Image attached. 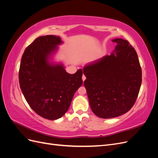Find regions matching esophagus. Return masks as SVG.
<instances>
[{"instance_id":"34e87169","label":"esophagus","mask_w":158,"mask_h":158,"mask_svg":"<svg viewBox=\"0 0 158 158\" xmlns=\"http://www.w3.org/2000/svg\"><path fill=\"white\" fill-rule=\"evenodd\" d=\"M85 78H85V75H84V74H83V76H82V80H83V82H84V81L85 80Z\"/></svg>"}]
</instances>
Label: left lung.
<instances>
[{"mask_svg": "<svg viewBox=\"0 0 158 158\" xmlns=\"http://www.w3.org/2000/svg\"><path fill=\"white\" fill-rule=\"evenodd\" d=\"M110 55L84 66V86L93 113L103 118L126 113L135 103L142 83V69L135 49L116 38Z\"/></svg>", "mask_w": 158, "mask_h": 158, "instance_id": "8db88e82", "label": "left lung"}]
</instances>
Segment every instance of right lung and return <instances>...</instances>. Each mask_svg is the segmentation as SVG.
Returning <instances> with one entry per match:
<instances>
[{
	"mask_svg": "<svg viewBox=\"0 0 158 158\" xmlns=\"http://www.w3.org/2000/svg\"><path fill=\"white\" fill-rule=\"evenodd\" d=\"M62 44L56 35L36 38L25 49L19 70L20 86L26 102L37 114L49 120L64 115L83 83L82 69L70 74L63 64L50 62Z\"/></svg>",
	"mask_w": 158,
	"mask_h": 158,
	"instance_id": "add662e5",
	"label": "right lung"
}]
</instances>
